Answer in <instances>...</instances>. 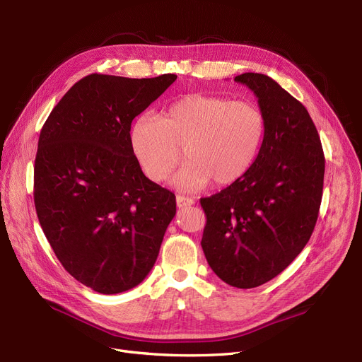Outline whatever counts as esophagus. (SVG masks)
<instances>
[{"mask_svg": "<svg viewBox=\"0 0 362 362\" xmlns=\"http://www.w3.org/2000/svg\"><path fill=\"white\" fill-rule=\"evenodd\" d=\"M176 204L179 208H183V206H191L195 204V199L194 198H189V197H183V195H177L176 197Z\"/></svg>", "mask_w": 362, "mask_h": 362, "instance_id": "1", "label": "esophagus"}]
</instances>
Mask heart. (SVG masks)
Instances as JSON below:
<instances>
[{"instance_id": "obj_1", "label": "heart", "mask_w": 362, "mask_h": 362, "mask_svg": "<svg viewBox=\"0 0 362 362\" xmlns=\"http://www.w3.org/2000/svg\"><path fill=\"white\" fill-rule=\"evenodd\" d=\"M265 132L262 111L251 101L192 93L171 103L157 119L133 122L129 142L148 179L164 182L182 160L173 183L194 192L211 180L224 186L239 180L254 164Z\"/></svg>"}]
</instances>
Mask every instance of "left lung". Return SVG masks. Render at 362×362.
Masks as SVG:
<instances>
[{
    "label": "left lung",
    "mask_w": 362,
    "mask_h": 362,
    "mask_svg": "<svg viewBox=\"0 0 362 362\" xmlns=\"http://www.w3.org/2000/svg\"><path fill=\"white\" fill-rule=\"evenodd\" d=\"M235 82L258 98L265 132L251 168L230 186L201 198V246L227 284L251 289L280 274L300 254L317 223L325 154L307 108L276 81L243 73Z\"/></svg>",
    "instance_id": "1"
}]
</instances>
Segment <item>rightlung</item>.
Listing matches in <instances>:
<instances>
[{"instance_id": "right-lung-1", "label": "right lung", "mask_w": 362, "mask_h": 362, "mask_svg": "<svg viewBox=\"0 0 362 362\" xmlns=\"http://www.w3.org/2000/svg\"><path fill=\"white\" fill-rule=\"evenodd\" d=\"M177 79L93 73L76 82L42 126L33 171L37 218L63 267L92 291H129L157 261L176 197L133 156V119Z\"/></svg>"}]
</instances>
